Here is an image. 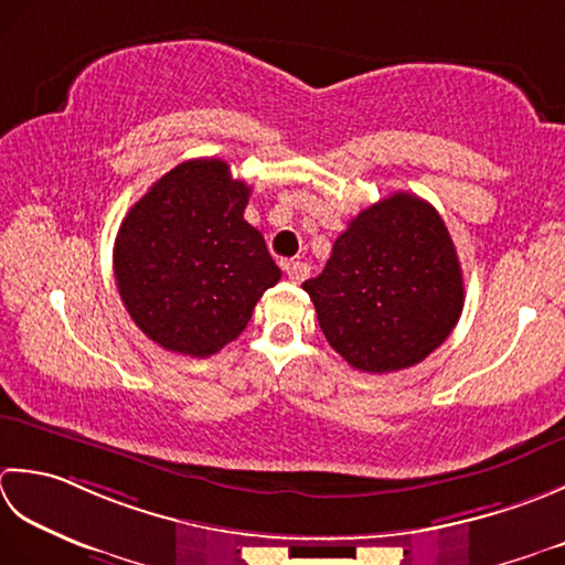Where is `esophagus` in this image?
<instances>
[{"instance_id": "obj_1", "label": "esophagus", "mask_w": 565, "mask_h": 565, "mask_svg": "<svg viewBox=\"0 0 565 565\" xmlns=\"http://www.w3.org/2000/svg\"><path fill=\"white\" fill-rule=\"evenodd\" d=\"M285 270H287V278H290L292 282H302V280H307V275H309V266L302 260L285 263Z\"/></svg>"}]
</instances>
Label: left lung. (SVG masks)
Instances as JSON below:
<instances>
[{"instance_id": "obj_1", "label": "left lung", "mask_w": 565, "mask_h": 565, "mask_svg": "<svg viewBox=\"0 0 565 565\" xmlns=\"http://www.w3.org/2000/svg\"><path fill=\"white\" fill-rule=\"evenodd\" d=\"M331 349L363 373L417 365L463 312V273L439 212L395 192L353 216L302 282Z\"/></svg>"}]
</instances>
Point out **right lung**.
I'll use <instances>...</instances> for the list:
<instances>
[{
  "instance_id": "1",
  "label": "right lung",
  "mask_w": 565,
  "mask_h": 565,
  "mask_svg": "<svg viewBox=\"0 0 565 565\" xmlns=\"http://www.w3.org/2000/svg\"><path fill=\"white\" fill-rule=\"evenodd\" d=\"M246 182L218 158L185 160L153 182L114 241V278L126 312L166 351L206 359L246 329L280 280L244 210Z\"/></svg>"
}]
</instances>
